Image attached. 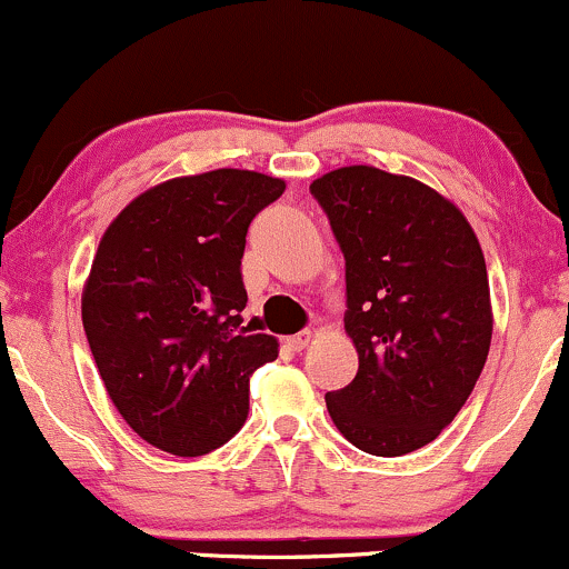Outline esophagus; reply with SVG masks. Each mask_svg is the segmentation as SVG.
Returning a JSON list of instances; mask_svg holds the SVG:
<instances>
[{
    "label": "esophagus",
    "instance_id": "esophagus-1",
    "mask_svg": "<svg viewBox=\"0 0 569 569\" xmlns=\"http://www.w3.org/2000/svg\"><path fill=\"white\" fill-rule=\"evenodd\" d=\"M286 342H289V348L291 350H305L307 348V345H310L312 342V331H299V335H293V337H289V339H286Z\"/></svg>",
    "mask_w": 569,
    "mask_h": 569
}]
</instances>
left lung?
<instances>
[{
    "label": "left lung",
    "instance_id": "left-lung-1",
    "mask_svg": "<svg viewBox=\"0 0 569 569\" xmlns=\"http://www.w3.org/2000/svg\"><path fill=\"white\" fill-rule=\"evenodd\" d=\"M345 253L350 385L326 393L339 433L361 452L426 447L471 396L492 342V299L479 238L433 187L345 166L310 184Z\"/></svg>",
    "mask_w": 569,
    "mask_h": 569
}]
</instances>
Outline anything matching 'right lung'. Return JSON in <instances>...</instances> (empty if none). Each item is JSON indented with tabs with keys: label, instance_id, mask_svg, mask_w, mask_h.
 Returning <instances> with one entry per match:
<instances>
[{
	"label": "right lung",
	"instance_id": "right-lung-1",
	"mask_svg": "<svg viewBox=\"0 0 569 569\" xmlns=\"http://www.w3.org/2000/svg\"><path fill=\"white\" fill-rule=\"evenodd\" d=\"M276 176L217 168L149 187L112 219L82 286V326L109 398L143 441L208 455L243 428L248 375L278 339L243 326L251 219Z\"/></svg>",
	"mask_w": 569,
	"mask_h": 569
}]
</instances>
